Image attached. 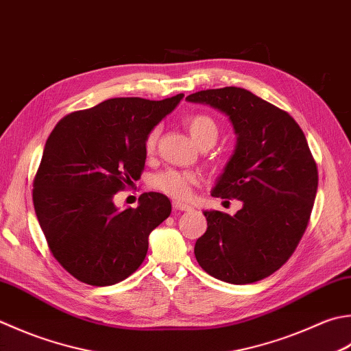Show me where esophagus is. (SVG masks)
<instances>
[{
    "mask_svg": "<svg viewBox=\"0 0 351 351\" xmlns=\"http://www.w3.org/2000/svg\"><path fill=\"white\" fill-rule=\"evenodd\" d=\"M173 208L180 210V211H191V210H193V207H190V205L182 204V202H173Z\"/></svg>",
    "mask_w": 351,
    "mask_h": 351,
    "instance_id": "esophagus-1",
    "label": "esophagus"
}]
</instances>
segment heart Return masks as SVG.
I'll list each match as a JSON object with an SVG mask.
<instances>
[{
    "instance_id": "1",
    "label": "heart",
    "mask_w": 351,
    "mask_h": 351,
    "mask_svg": "<svg viewBox=\"0 0 351 351\" xmlns=\"http://www.w3.org/2000/svg\"><path fill=\"white\" fill-rule=\"evenodd\" d=\"M185 126H187L191 138L195 140L197 146H213L216 143L219 136V126L216 120L207 114H193L189 115L185 119ZM161 129L154 128L146 136V141H144V150L146 154H154L156 149L158 140H160ZM197 182V178L195 173H190V171H181V170H164L161 173H158L152 185L161 193L167 195L170 197L176 199H184L187 197L191 185Z\"/></svg>"
}]
</instances>
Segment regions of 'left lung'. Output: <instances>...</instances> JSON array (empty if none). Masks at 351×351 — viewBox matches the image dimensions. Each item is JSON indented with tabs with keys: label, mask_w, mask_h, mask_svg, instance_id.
Masks as SVG:
<instances>
[{
	"label": "left lung",
	"mask_w": 351,
	"mask_h": 351,
	"mask_svg": "<svg viewBox=\"0 0 351 351\" xmlns=\"http://www.w3.org/2000/svg\"><path fill=\"white\" fill-rule=\"evenodd\" d=\"M228 115L237 144L211 196L243 202L234 216L204 211L196 240L199 266L231 285L269 277L297 250L318 189V169L304 132L283 109L248 89L225 86L190 94Z\"/></svg>",
	"instance_id": "8db88e82"
}]
</instances>
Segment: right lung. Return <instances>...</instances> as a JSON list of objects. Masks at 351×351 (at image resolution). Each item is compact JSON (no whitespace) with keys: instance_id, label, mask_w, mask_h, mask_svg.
<instances>
[{"instance_id":"right-lung-1","label":"right lung","mask_w":351,"mask_h":351,"mask_svg":"<svg viewBox=\"0 0 351 351\" xmlns=\"http://www.w3.org/2000/svg\"><path fill=\"white\" fill-rule=\"evenodd\" d=\"M184 97H117L62 119L45 143L33 205L48 248L82 283L111 286L146 258L149 234L170 216L167 196L143 193L120 211L117 191L140 180L144 141Z\"/></svg>"}]
</instances>
